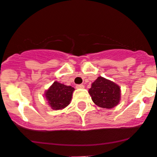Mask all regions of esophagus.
Instances as JSON below:
<instances>
[{"instance_id": "obj_1", "label": "esophagus", "mask_w": 157, "mask_h": 157, "mask_svg": "<svg viewBox=\"0 0 157 157\" xmlns=\"http://www.w3.org/2000/svg\"><path fill=\"white\" fill-rule=\"evenodd\" d=\"M76 88H77V89H83L84 86L82 85V84H77V85L76 86Z\"/></svg>"}]
</instances>
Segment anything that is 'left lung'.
Returning a JSON list of instances; mask_svg holds the SVG:
<instances>
[{"label":"left lung","mask_w":157,"mask_h":157,"mask_svg":"<svg viewBox=\"0 0 157 157\" xmlns=\"http://www.w3.org/2000/svg\"><path fill=\"white\" fill-rule=\"evenodd\" d=\"M89 93L93 102L100 107L111 109L118 105L120 101V87L102 77H98L93 82Z\"/></svg>","instance_id":"left-lung-1"}]
</instances>
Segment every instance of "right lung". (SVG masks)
<instances>
[{
    "instance_id": "add662e5",
    "label": "right lung",
    "mask_w": 157,
    "mask_h": 157,
    "mask_svg": "<svg viewBox=\"0 0 157 157\" xmlns=\"http://www.w3.org/2000/svg\"><path fill=\"white\" fill-rule=\"evenodd\" d=\"M74 89L64 84L54 82L45 92V98L53 109H62L70 104Z\"/></svg>"
}]
</instances>
